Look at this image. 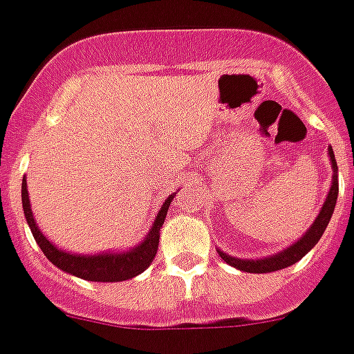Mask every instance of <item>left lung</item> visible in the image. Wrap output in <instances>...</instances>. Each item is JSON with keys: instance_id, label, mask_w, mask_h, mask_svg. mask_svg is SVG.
Here are the masks:
<instances>
[{"instance_id": "obj_1", "label": "left lung", "mask_w": 354, "mask_h": 354, "mask_svg": "<svg viewBox=\"0 0 354 354\" xmlns=\"http://www.w3.org/2000/svg\"><path fill=\"white\" fill-rule=\"evenodd\" d=\"M328 156H330V165H332V186L328 189V194H326L325 201L322 205V210L316 215L315 222L309 225V230L299 238L297 241L290 245V247L283 248L278 254L268 255V257L262 259H238L231 257L230 254L222 252L221 248H217L218 255L224 262H227L233 268L240 269V271L245 272H272L278 271V269H285L288 266L295 264L297 261H301L313 247L319 241V238L325 233L326 225H328V221H330L332 214H334L335 203H337V194H339V179H337V161H335L334 151H332V146H328Z\"/></svg>"}]
</instances>
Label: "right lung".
Instances as JSON below:
<instances>
[{"label":"right lung","instance_id":"1","mask_svg":"<svg viewBox=\"0 0 354 354\" xmlns=\"http://www.w3.org/2000/svg\"><path fill=\"white\" fill-rule=\"evenodd\" d=\"M175 198V193L165 200L161 205L160 212L156 214L151 230L147 231L146 238L136 245L133 248L123 252H100V254H71V252L62 250V248L55 247L41 230L38 227L35 221V215L31 210V201H29V191H28V180L26 175L22 177V208L26 221L29 224L32 236H35L36 243L43 250L50 262L57 266L62 271L69 272L73 276H78L82 280L88 281H106V283H113V281H124L130 280L133 276L140 274L146 271L153 262L154 255L158 252V243H160V230L163 225L165 217H167L168 207H170L171 200Z\"/></svg>","mask_w":354,"mask_h":354}]
</instances>
